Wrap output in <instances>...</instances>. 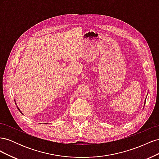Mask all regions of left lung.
<instances>
[{"label": "left lung", "instance_id": "8db88e82", "mask_svg": "<svg viewBox=\"0 0 159 159\" xmlns=\"http://www.w3.org/2000/svg\"><path fill=\"white\" fill-rule=\"evenodd\" d=\"M147 95H148V93H147ZM146 99H147V98H145V103H144V107H145V102H146Z\"/></svg>", "mask_w": 159, "mask_h": 159}]
</instances>
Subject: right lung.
Listing matches in <instances>:
<instances>
[{
    "label": "right lung",
    "mask_w": 159,
    "mask_h": 159,
    "mask_svg": "<svg viewBox=\"0 0 159 159\" xmlns=\"http://www.w3.org/2000/svg\"><path fill=\"white\" fill-rule=\"evenodd\" d=\"M14 102H15V104H16V107H17V109L19 110V111H20V112L21 113V114H22V115H23V113H22V111H20V109H19V107H18V105H17V104H16V100H14Z\"/></svg>",
    "instance_id": "1"
}]
</instances>
